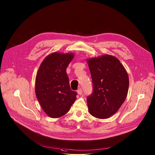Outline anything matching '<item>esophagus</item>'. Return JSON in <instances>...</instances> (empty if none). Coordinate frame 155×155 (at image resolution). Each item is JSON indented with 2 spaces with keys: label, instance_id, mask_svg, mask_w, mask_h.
I'll list each match as a JSON object with an SVG mask.
<instances>
[{
  "label": "esophagus",
  "instance_id": "esophagus-1",
  "mask_svg": "<svg viewBox=\"0 0 155 155\" xmlns=\"http://www.w3.org/2000/svg\"><path fill=\"white\" fill-rule=\"evenodd\" d=\"M77 92H78V94L79 95H81V94H82V89H78V91H77Z\"/></svg>",
  "mask_w": 155,
  "mask_h": 155
}]
</instances>
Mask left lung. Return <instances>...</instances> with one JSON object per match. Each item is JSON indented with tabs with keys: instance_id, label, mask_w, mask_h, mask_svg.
I'll return each mask as SVG.
<instances>
[{
	"instance_id": "8db88e82",
	"label": "left lung",
	"mask_w": 155,
	"mask_h": 155,
	"mask_svg": "<svg viewBox=\"0 0 155 155\" xmlns=\"http://www.w3.org/2000/svg\"><path fill=\"white\" fill-rule=\"evenodd\" d=\"M93 84L88 96L89 113L98 119H107L119 109L129 88L126 69L114 56L105 54L87 60Z\"/></svg>"
}]
</instances>
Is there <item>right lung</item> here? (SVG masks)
<instances>
[{
  "instance_id": "1",
  "label": "right lung",
  "mask_w": 155,
  "mask_h": 155,
  "mask_svg": "<svg viewBox=\"0 0 155 155\" xmlns=\"http://www.w3.org/2000/svg\"><path fill=\"white\" fill-rule=\"evenodd\" d=\"M74 54L55 52L46 56L36 76L35 93L45 113L50 117H60L69 111L76 99L71 91L67 67Z\"/></svg>"
}]
</instances>
